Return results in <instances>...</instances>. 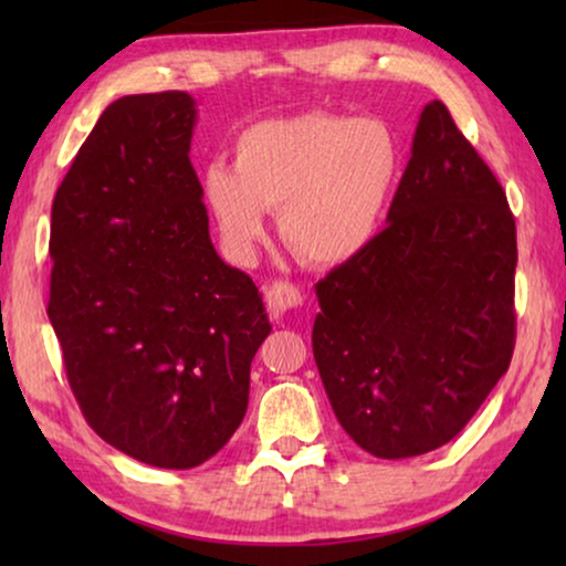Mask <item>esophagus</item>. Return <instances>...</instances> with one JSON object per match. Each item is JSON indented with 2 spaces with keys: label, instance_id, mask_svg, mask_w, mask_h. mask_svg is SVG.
<instances>
[{
  "label": "esophagus",
  "instance_id": "obj_1",
  "mask_svg": "<svg viewBox=\"0 0 566 566\" xmlns=\"http://www.w3.org/2000/svg\"><path fill=\"white\" fill-rule=\"evenodd\" d=\"M265 301H268L270 314L281 316L289 312V308H298L301 304H304V296H301V291L293 283L275 281L265 289Z\"/></svg>",
  "mask_w": 566,
  "mask_h": 566
}]
</instances>
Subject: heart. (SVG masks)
<instances>
[{
    "label": "heart",
    "instance_id": "heart-1",
    "mask_svg": "<svg viewBox=\"0 0 566 566\" xmlns=\"http://www.w3.org/2000/svg\"><path fill=\"white\" fill-rule=\"evenodd\" d=\"M405 151L389 123L327 111L260 120L234 144V167L211 161L200 198L229 258H254L277 211L283 242L314 265H343L381 234Z\"/></svg>",
    "mask_w": 566,
    "mask_h": 566
}]
</instances>
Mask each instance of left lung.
I'll use <instances>...</instances> for the list:
<instances>
[{"instance_id": "1", "label": "left lung", "mask_w": 566, "mask_h": 566, "mask_svg": "<svg viewBox=\"0 0 566 566\" xmlns=\"http://www.w3.org/2000/svg\"><path fill=\"white\" fill-rule=\"evenodd\" d=\"M386 229L316 283L312 345L347 436L376 459L446 446L515 347V219L440 99L424 105Z\"/></svg>"}]
</instances>
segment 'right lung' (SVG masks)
<instances>
[{"mask_svg": "<svg viewBox=\"0 0 566 566\" xmlns=\"http://www.w3.org/2000/svg\"><path fill=\"white\" fill-rule=\"evenodd\" d=\"M196 99L105 107L51 208V298L69 386L105 443L192 469L229 443L270 335L258 285L211 244L190 165Z\"/></svg>", "mask_w": 566, "mask_h": 566, "instance_id": "obj_1", "label": "right lung"}]
</instances>
